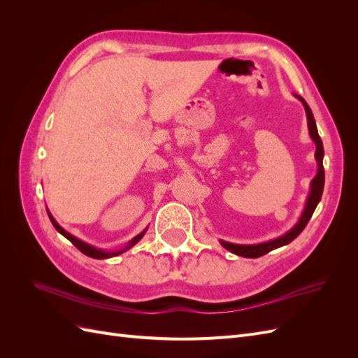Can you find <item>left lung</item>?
<instances>
[{
  "instance_id": "obj_1",
  "label": "left lung",
  "mask_w": 358,
  "mask_h": 358,
  "mask_svg": "<svg viewBox=\"0 0 358 358\" xmlns=\"http://www.w3.org/2000/svg\"><path fill=\"white\" fill-rule=\"evenodd\" d=\"M297 99L303 103L305 106V110H306V116H308V127H309V134L312 137L313 142L317 145V152H315V158L318 162V173L317 176L313 178L312 183H310V194L308 197V203H306V208L305 212H303L301 218L299 220V222L296 224V227L292 230H289L287 234L278 237L275 241H270L266 243H259V245H234V243H229V242H224L221 241V245L229 249L230 252L236 254V255H241V257H246V258H258L262 257L270 251H273L276 248H280L284 245H288L289 242H292L296 239V237L305 230V227L308 225L309 220L312 218L313 212L317 209V204L321 200L322 196V189H324V167H322V157H324V148H322V142H321V137L318 134V129H317V124H315V119H313L312 110L310 107L308 106V103L301 99V96L297 95Z\"/></svg>"
}]
</instances>
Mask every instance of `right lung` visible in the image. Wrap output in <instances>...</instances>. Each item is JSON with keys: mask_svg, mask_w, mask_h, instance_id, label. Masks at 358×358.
I'll return each instance as SVG.
<instances>
[{"mask_svg": "<svg viewBox=\"0 0 358 358\" xmlns=\"http://www.w3.org/2000/svg\"><path fill=\"white\" fill-rule=\"evenodd\" d=\"M49 215V220L52 221V224H53V227H55L57 229V231L58 233H61L64 237H66V239H69L76 248L79 249L80 252H83L85 255H88V257H91V258H95V259H103V258H110V257H115V255H119V254H122V252H125L127 249H129L131 246H134L140 239H142L143 237V234H145V231L143 233H140L138 236H136L134 239L129 242V245L125 248V249H122V251H117V252H104V251H100V249H95V248H92V246H90V245H86L85 242H82V241H79V239H76L74 236H71L70 233H67L66 230L64 229H61V227L58 225V222L53 220V216L50 215V213H48Z\"/></svg>", "mask_w": 358, "mask_h": 358, "instance_id": "right-lung-1", "label": "right lung"}]
</instances>
